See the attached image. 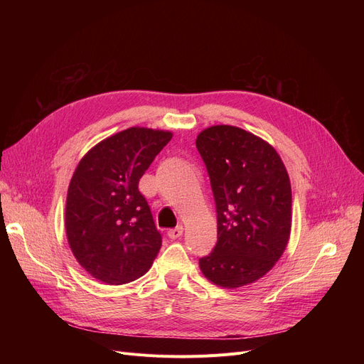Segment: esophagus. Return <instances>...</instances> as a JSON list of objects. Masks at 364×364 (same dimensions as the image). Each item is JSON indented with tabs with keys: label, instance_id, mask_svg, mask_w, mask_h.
Returning a JSON list of instances; mask_svg holds the SVG:
<instances>
[{
	"label": "esophagus",
	"instance_id": "34e87169",
	"mask_svg": "<svg viewBox=\"0 0 364 364\" xmlns=\"http://www.w3.org/2000/svg\"><path fill=\"white\" fill-rule=\"evenodd\" d=\"M180 236H183V225H177L176 228H171V230H168L169 239H178Z\"/></svg>",
	"mask_w": 364,
	"mask_h": 364
}]
</instances>
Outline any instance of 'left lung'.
I'll return each mask as SVG.
<instances>
[{
  "mask_svg": "<svg viewBox=\"0 0 364 364\" xmlns=\"http://www.w3.org/2000/svg\"><path fill=\"white\" fill-rule=\"evenodd\" d=\"M196 147L206 166L215 200L217 245L199 258L213 283L240 288L282 257L291 233L292 192L277 151L237 127L203 129Z\"/></svg>",
  "mask_w": 364,
  "mask_h": 364,
  "instance_id": "8db88e82",
  "label": "left lung"
}]
</instances>
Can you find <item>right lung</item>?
<instances>
[{
	"instance_id": "right-lung-1",
	"label": "right lung",
	"mask_w": 364,
	"mask_h": 364,
	"mask_svg": "<svg viewBox=\"0 0 364 364\" xmlns=\"http://www.w3.org/2000/svg\"><path fill=\"white\" fill-rule=\"evenodd\" d=\"M172 139L132 127L94 146L76 166L66 199V235L84 269L109 284L141 277L162 236L139 181Z\"/></svg>"
}]
</instances>
